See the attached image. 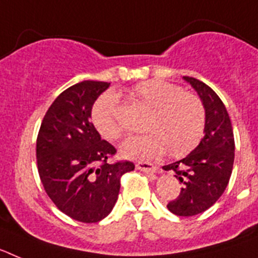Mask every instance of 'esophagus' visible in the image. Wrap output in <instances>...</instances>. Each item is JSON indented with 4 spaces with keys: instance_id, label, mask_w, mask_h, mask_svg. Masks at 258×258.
<instances>
[{
    "instance_id": "esophagus-1",
    "label": "esophagus",
    "mask_w": 258,
    "mask_h": 258,
    "mask_svg": "<svg viewBox=\"0 0 258 258\" xmlns=\"http://www.w3.org/2000/svg\"><path fill=\"white\" fill-rule=\"evenodd\" d=\"M136 168L140 170H145V172H151V173H155L157 169L154 164L149 163V161H138V163L136 164Z\"/></svg>"
}]
</instances>
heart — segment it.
I'll return each mask as SVG.
<instances>
[{
  "instance_id": "1",
  "label": "heart",
  "mask_w": 258,
  "mask_h": 258,
  "mask_svg": "<svg viewBox=\"0 0 258 258\" xmlns=\"http://www.w3.org/2000/svg\"><path fill=\"white\" fill-rule=\"evenodd\" d=\"M133 101L151 108L145 122L149 133L132 137L121 146L127 157H154L164 151L172 157L190 154L202 141L206 127V108L195 94L161 80H147L129 89ZM92 122L104 140L121 138L117 118V98L104 93L92 107Z\"/></svg>"
}]
</instances>
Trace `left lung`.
I'll return each instance as SVG.
<instances>
[{"label":"left lung","mask_w":258,"mask_h":258,"mask_svg":"<svg viewBox=\"0 0 258 258\" xmlns=\"http://www.w3.org/2000/svg\"><path fill=\"white\" fill-rule=\"evenodd\" d=\"M183 79L197 90L204 104L206 134L192 152L163 169L173 170L182 183L178 197L166 207L177 216L190 217L211 208L223 194L231 177L235 142L226 107L213 89L194 77Z\"/></svg>","instance_id":"1"}]
</instances>
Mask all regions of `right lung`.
Instances as JSON below:
<instances>
[{
    "mask_svg": "<svg viewBox=\"0 0 258 258\" xmlns=\"http://www.w3.org/2000/svg\"><path fill=\"white\" fill-rule=\"evenodd\" d=\"M108 86L83 81L66 89L45 113L36 142L38 174L47 197L59 211L84 223L108 216L121 175L134 169L132 161L108 163L116 149L90 121L93 104Z\"/></svg>",
    "mask_w": 258,
    "mask_h": 258,
    "instance_id": "right-lung-1",
    "label": "right lung"
}]
</instances>
